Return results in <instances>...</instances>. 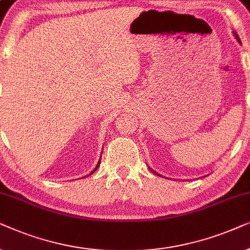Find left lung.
Returning <instances> with one entry per match:
<instances>
[{"label":"left lung","instance_id":"left-lung-1","mask_svg":"<svg viewBox=\"0 0 250 250\" xmlns=\"http://www.w3.org/2000/svg\"><path fill=\"white\" fill-rule=\"evenodd\" d=\"M234 36H235V39H237L238 40V42L239 43H240V39H239V36L237 35V33H234ZM152 171H154V170H152ZM155 172V171H154ZM155 174H156V172H155ZM156 175H158V174H156Z\"/></svg>","mask_w":250,"mask_h":250}]
</instances>
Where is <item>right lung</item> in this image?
<instances>
[{"instance_id":"add662e5","label":"right lung","mask_w":250,"mask_h":250,"mask_svg":"<svg viewBox=\"0 0 250 250\" xmlns=\"http://www.w3.org/2000/svg\"><path fill=\"white\" fill-rule=\"evenodd\" d=\"M99 164H101V160H99V162H98V165H97V167H96L95 169H94V170H92L91 172H90V174H92V172H94V171H96V170H97V168H98V166H99Z\"/></svg>"}]
</instances>
